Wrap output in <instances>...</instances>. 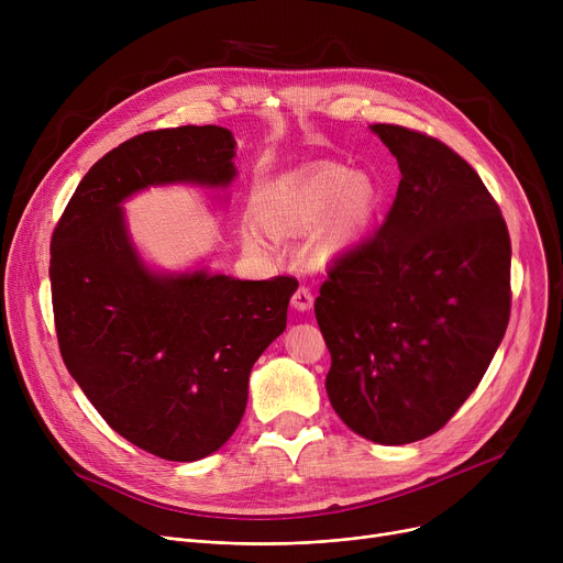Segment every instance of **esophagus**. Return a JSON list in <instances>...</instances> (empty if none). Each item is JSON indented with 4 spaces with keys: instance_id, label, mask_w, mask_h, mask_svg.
Masks as SVG:
<instances>
[{
    "instance_id": "esophagus-1",
    "label": "esophagus",
    "mask_w": 563,
    "mask_h": 563,
    "mask_svg": "<svg viewBox=\"0 0 563 563\" xmlns=\"http://www.w3.org/2000/svg\"><path fill=\"white\" fill-rule=\"evenodd\" d=\"M312 301H314V297H312V291L306 285H299L297 291L291 294V306L297 308V310H310Z\"/></svg>"
}]
</instances>
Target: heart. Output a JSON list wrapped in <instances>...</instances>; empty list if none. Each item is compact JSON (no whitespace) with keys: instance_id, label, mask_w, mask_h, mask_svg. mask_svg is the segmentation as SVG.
<instances>
[{"instance_id":"1","label":"heart","mask_w":563,"mask_h":563,"mask_svg":"<svg viewBox=\"0 0 563 563\" xmlns=\"http://www.w3.org/2000/svg\"><path fill=\"white\" fill-rule=\"evenodd\" d=\"M380 202L378 187L367 175L327 164L291 183L264 189L257 198V221L276 234L306 232L319 223L317 260L327 262L349 249L372 223ZM249 246H260V234L246 230Z\"/></svg>"}]
</instances>
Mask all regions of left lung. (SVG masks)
Returning a JSON list of instances; mask_svg holds the SVG:
<instances>
[{
    "instance_id": "obj_1",
    "label": "left lung",
    "mask_w": 563,
    "mask_h": 563,
    "mask_svg": "<svg viewBox=\"0 0 563 563\" xmlns=\"http://www.w3.org/2000/svg\"><path fill=\"white\" fill-rule=\"evenodd\" d=\"M372 130L399 162V189L383 225L331 266L314 314L340 420L406 445L452 420L505 338L511 240L482 177L450 145L401 125Z\"/></svg>"
}]
</instances>
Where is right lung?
Wrapping results in <instances>:
<instances>
[{"label":"right lung","mask_w":563,"mask_h":563,"mask_svg":"<svg viewBox=\"0 0 563 563\" xmlns=\"http://www.w3.org/2000/svg\"><path fill=\"white\" fill-rule=\"evenodd\" d=\"M234 139L185 125L132 136L91 170L52 232V308L62 358L104 422L139 450L198 461L240 427L249 374L287 323L291 276H155L121 205L151 185H228Z\"/></svg>","instance_id":"1"}]
</instances>
